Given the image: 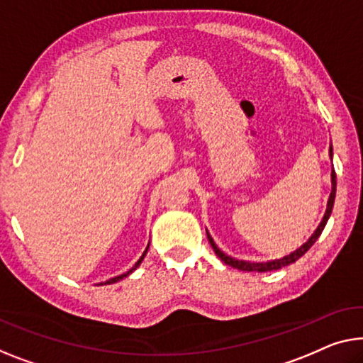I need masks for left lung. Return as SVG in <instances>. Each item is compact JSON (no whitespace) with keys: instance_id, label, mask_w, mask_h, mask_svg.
<instances>
[{"instance_id":"obj_1","label":"left lung","mask_w":363,"mask_h":363,"mask_svg":"<svg viewBox=\"0 0 363 363\" xmlns=\"http://www.w3.org/2000/svg\"><path fill=\"white\" fill-rule=\"evenodd\" d=\"M329 155H331V158H333V147L329 148ZM331 184H333L331 196H329V200H328V208H326V213H324V216H323L321 223L318 225V228L315 230V233L311 235L310 240H308L303 246H300L298 250H296V251L290 252L289 256H284V257H280V259H275V261H267V262H250V261H240V259L231 257V256H228V254H225L223 251H221L220 247L215 245L213 238L207 233V236H208V241H210V245H212L215 254H216V256H218V257L221 259V261H223L225 264H228V266L235 267V269H238V270H246V272H269V270H277V269H282V267H285V266H290V264H294L295 261H298V259L303 256V254H305L308 250H310V247H311L313 245H315L318 238L321 236L323 230H324V226H326L328 220H329V216H331L333 205H334V199H336V172H334V169H333V172H331Z\"/></svg>"}]
</instances>
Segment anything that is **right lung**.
<instances>
[{
	"mask_svg": "<svg viewBox=\"0 0 363 363\" xmlns=\"http://www.w3.org/2000/svg\"><path fill=\"white\" fill-rule=\"evenodd\" d=\"M148 247H150V245L147 246V250H145V252L142 254V257H140V259H138V261H137V262H135V266H133L132 269H130V270H127V272H125V274H122V275H117V277H113V279H109V280H106V282H101V284H97V285H111V284H116V282H118V280H122L123 277H127V275H130V274H132V272H133V270H135V269H137V267L140 266V264H142V261H143V257H145V256H147V252H148Z\"/></svg>",
	"mask_w": 363,
	"mask_h": 363,
	"instance_id": "add662e5",
	"label": "right lung"
}]
</instances>
